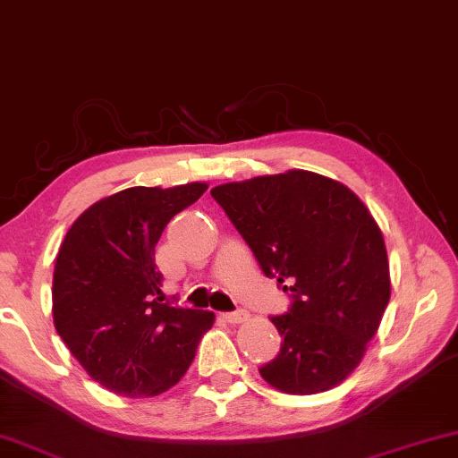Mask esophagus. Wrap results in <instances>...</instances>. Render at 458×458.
<instances>
[{"mask_svg": "<svg viewBox=\"0 0 458 458\" xmlns=\"http://www.w3.org/2000/svg\"><path fill=\"white\" fill-rule=\"evenodd\" d=\"M250 318V314L245 310L240 311H227V314H223V320L229 322V324H242Z\"/></svg>", "mask_w": 458, "mask_h": 458, "instance_id": "esophagus-1", "label": "esophagus"}]
</instances>
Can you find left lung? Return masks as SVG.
<instances>
[{"label": "left lung", "instance_id": "1", "mask_svg": "<svg viewBox=\"0 0 458 458\" xmlns=\"http://www.w3.org/2000/svg\"><path fill=\"white\" fill-rule=\"evenodd\" d=\"M293 303L273 324L281 351L260 368L270 386L316 394L341 384L366 355L390 300L382 231L347 185L303 169L210 190Z\"/></svg>", "mask_w": 458, "mask_h": 458}]
</instances>
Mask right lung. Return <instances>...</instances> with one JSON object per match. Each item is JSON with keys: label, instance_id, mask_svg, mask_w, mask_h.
Segmentation results:
<instances>
[{"label": "right lung", "instance_id": "right-lung-1", "mask_svg": "<svg viewBox=\"0 0 458 458\" xmlns=\"http://www.w3.org/2000/svg\"><path fill=\"white\" fill-rule=\"evenodd\" d=\"M208 183L128 188L84 210L53 270V324L92 380L142 399L175 386L215 314L163 303L155 245Z\"/></svg>", "mask_w": 458, "mask_h": 458}]
</instances>
